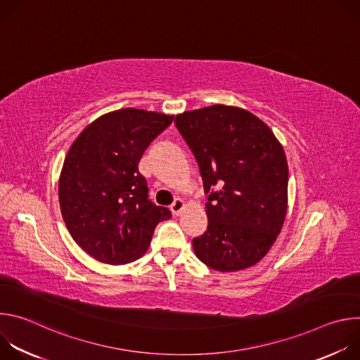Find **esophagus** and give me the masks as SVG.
Instances as JSON below:
<instances>
[{
	"mask_svg": "<svg viewBox=\"0 0 360 360\" xmlns=\"http://www.w3.org/2000/svg\"><path fill=\"white\" fill-rule=\"evenodd\" d=\"M185 207H186L185 200L178 198V199H176V200H175V202L171 205V211H172V214H174V215H179Z\"/></svg>",
	"mask_w": 360,
	"mask_h": 360,
	"instance_id": "obj_1",
	"label": "esophagus"
}]
</instances>
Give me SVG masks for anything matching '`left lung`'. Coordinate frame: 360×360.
Instances as JSON below:
<instances>
[{"mask_svg":"<svg viewBox=\"0 0 360 360\" xmlns=\"http://www.w3.org/2000/svg\"><path fill=\"white\" fill-rule=\"evenodd\" d=\"M175 124L210 193L208 229L192 242L198 259L218 272L256 265L275 243L288 211L289 172L281 142L262 120L232 105L185 111ZM217 183L223 189L214 193Z\"/></svg>","mask_w":360,"mask_h":360,"instance_id":"1","label":"left lung"}]
</instances>
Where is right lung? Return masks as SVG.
Instances as JSON below:
<instances>
[{
    "label": "right lung",
    "mask_w": 360,
    "mask_h": 360,
    "mask_svg": "<svg viewBox=\"0 0 360 360\" xmlns=\"http://www.w3.org/2000/svg\"><path fill=\"white\" fill-rule=\"evenodd\" d=\"M174 115L136 108L92 121L72 142L58 184L64 222L96 261L124 265L148 250L153 231L171 211L148 199L138 164Z\"/></svg>",
    "instance_id": "obj_1"
}]
</instances>
